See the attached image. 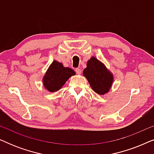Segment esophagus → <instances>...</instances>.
<instances>
[{
	"instance_id": "1",
	"label": "esophagus",
	"mask_w": 154,
	"mask_h": 154,
	"mask_svg": "<svg viewBox=\"0 0 154 154\" xmlns=\"http://www.w3.org/2000/svg\"><path fill=\"white\" fill-rule=\"evenodd\" d=\"M75 72H76L77 74H81V70L80 69H79V68L75 69Z\"/></svg>"
}]
</instances>
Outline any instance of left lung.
I'll list each match as a JSON object with an SVG mask.
<instances>
[{"mask_svg": "<svg viewBox=\"0 0 154 154\" xmlns=\"http://www.w3.org/2000/svg\"><path fill=\"white\" fill-rule=\"evenodd\" d=\"M83 75L89 82L92 89L99 94L107 93L112 85L113 74L94 57L88 61L87 67L83 70Z\"/></svg>", "mask_w": 154, "mask_h": 154, "instance_id": "8db88e82", "label": "left lung"}]
</instances>
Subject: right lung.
<instances>
[{
	"instance_id": "add662e5",
	"label": "right lung",
	"mask_w": 154,
	"mask_h": 154,
	"mask_svg": "<svg viewBox=\"0 0 154 154\" xmlns=\"http://www.w3.org/2000/svg\"><path fill=\"white\" fill-rule=\"evenodd\" d=\"M75 72L69 67H64L62 63L53 61L46 71L43 79V85L49 92L58 91L67 80Z\"/></svg>"
}]
</instances>
